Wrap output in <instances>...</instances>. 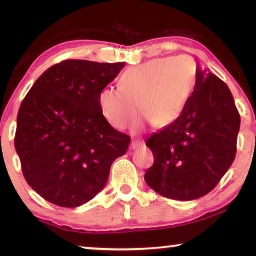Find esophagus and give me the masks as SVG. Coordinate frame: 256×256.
Returning <instances> with one entry per match:
<instances>
[{"label": "esophagus", "mask_w": 256, "mask_h": 256, "mask_svg": "<svg viewBox=\"0 0 256 256\" xmlns=\"http://www.w3.org/2000/svg\"><path fill=\"white\" fill-rule=\"evenodd\" d=\"M142 146H144V142L141 141V140H132V149H138Z\"/></svg>", "instance_id": "esophagus-1"}]
</instances>
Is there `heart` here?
Wrapping results in <instances>:
<instances>
[{
  "label": "heart",
  "mask_w": 256,
  "mask_h": 256,
  "mask_svg": "<svg viewBox=\"0 0 256 256\" xmlns=\"http://www.w3.org/2000/svg\"><path fill=\"white\" fill-rule=\"evenodd\" d=\"M196 82L197 66L188 56L152 59L122 73L120 87L101 90L99 106L106 120L118 129L130 126L140 112L146 122L166 127L183 113ZM146 122H138L135 130Z\"/></svg>",
  "instance_id": "heart-1"
}]
</instances>
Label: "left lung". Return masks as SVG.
<instances>
[{
	"label": "left lung",
	"instance_id": "left-lung-1",
	"mask_svg": "<svg viewBox=\"0 0 256 256\" xmlns=\"http://www.w3.org/2000/svg\"><path fill=\"white\" fill-rule=\"evenodd\" d=\"M240 115L218 76L197 68V82L183 113L146 144L154 166L146 183L163 197L194 200L216 188L236 152Z\"/></svg>",
	"mask_w": 256,
	"mask_h": 256
}]
</instances>
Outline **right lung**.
Returning a JSON list of instances; mask_svg holds the SVG:
<instances>
[{
  "mask_svg": "<svg viewBox=\"0 0 256 256\" xmlns=\"http://www.w3.org/2000/svg\"><path fill=\"white\" fill-rule=\"evenodd\" d=\"M124 62L64 60L31 87L17 114L15 149L28 184L45 200L76 208L99 194L130 138L104 118L99 94Z\"/></svg>",
  "mask_w": 256,
  "mask_h": 256,
  "instance_id": "1",
  "label": "right lung"
}]
</instances>
